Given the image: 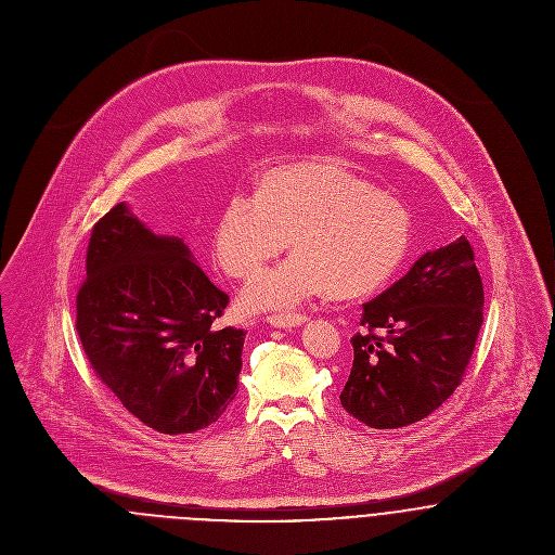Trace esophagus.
<instances>
[{
	"label": "esophagus",
	"instance_id": "esophagus-1",
	"mask_svg": "<svg viewBox=\"0 0 555 555\" xmlns=\"http://www.w3.org/2000/svg\"><path fill=\"white\" fill-rule=\"evenodd\" d=\"M267 320L273 324V326H280V328H291V326H299V324H304L308 317L306 314H301V312H297V314H271V317H267Z\"/></svg>",
	"mask_w": 555,
	"mask_h": 555
}]
</instances>
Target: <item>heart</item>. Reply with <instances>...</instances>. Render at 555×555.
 I'll use <instances>...</instances> for the list:
<instances>
[{
    "mask_svg": "<svg viewBox=\"0 0 555 555\" xmlns=\"http://www.w3.org/2000/svg\"><path fill=\"white\" fill-rule=\"evenodd\" d=\"M291 237V256L243 293L249 308H288L328 291L361 297L401 264L412 222L405 205L367 179L326 162L267 170L254 198L233 196L214 231L218 264L237 280L256 275Z\"/></svg>",
    "mask_w": 555,
    "mask_h": 555,
    "instance_id": "1",
    "label": "heart"
}]
</instances>
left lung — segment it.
<instances>
[{
  "label": "left lung",
  "mask_w": 555,
  "mask_h": 555,
  "mask_svg": "<svg viewBox=\"0 0 555 555\" xmlns=\"http://www.w3.org/2000/svg\"><path fill=\"white\" fill-rule=\"evenodd\" d=\"M475 249L462 237L423 254L383 295L363 304L354 361L339 396L374 429H397L440 408L462 385L482 324Z\"/></svg>",
  "instance_id": "obj_1"
}]
</instances>
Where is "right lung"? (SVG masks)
Returning a JSON list of instances; mask_svg holds the SVG:
<instances>
[{"label": "right lung", "mask_w": 555, "mask_h": 555, "mask_svg": "<svg viewBox=\"0 0 555 555\" xmlns=\"http://www.w3.org/2000/svg\"><path fill=\"white\" fill-rule=\"evenodd\" d=\"M85 271L77 333L102 385L159 434L216 423L237 396L245 331L216 328L231 299L185 243L119 203L93 224Z\"/></svg>", "instance_id": "right-lung-1"}]
</instances>
